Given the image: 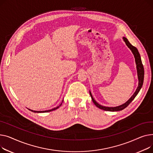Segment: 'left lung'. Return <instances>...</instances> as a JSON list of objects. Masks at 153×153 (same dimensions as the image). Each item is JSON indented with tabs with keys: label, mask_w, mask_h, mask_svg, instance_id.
I'll return each instance as SVG.
<instances>
[{
	"label": "left lung",
	"mask_w": 153,
	"mask_h": 153,
	"mask_svg": "<svg viewBox=\"0 0 153 153\" xmlns=\"http://www.w3.org/2000/svg\"><path fill=\"white\" fill-rule=\"evenodd\" d=\"M125 44H127V46L130 48V49L132 51L134 59H135V62H136V64H137V73H138V81H139V83H138V86L137 89L136 91L134 92V93L133 94V96L130 98V100L125 102V104L117 106V107H105V106H102L100 104H99L94 100V98L93 97L91 93L89 92V94H90V96L91 97L92 99V101L94 102V104L98 107V108H100L101 109L104 110V111H122L123 109H124L125 108H126V107L131 103V102L134 100V97L137 96V95L138 94V93H139L140 90L141 89L143 84V81H144V67H143V64H142V62H141V57L139 53V52L138 51V49L129 42V41H128V39L123 37V38Z\"/></svg>",
	"instance_id": "left-lung-1"
}]
</instances>
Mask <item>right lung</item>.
I'll use <instances>...</instances> for the list:
<instances>
[{"mask_svg":"<svg viewBox=\"0 0 153 153\" xmlns=\"http://www.w3.org/2000/svg\"><path fill=\"white\" fill-rule=\"evenodd\" d=\"M60 105H61V104H60L59 106H60ZM59 106H58V107H56V108H53V109H51V110H48V111H33V110H31V109H29V110H30V111H31V112H38V113H41V112H51V111H54V110H56V109H58L59 107Z\"/></svg>","mask_w":153,"mask_h":153,"instance_id":"1","label":"right lung"}]
</instances>
